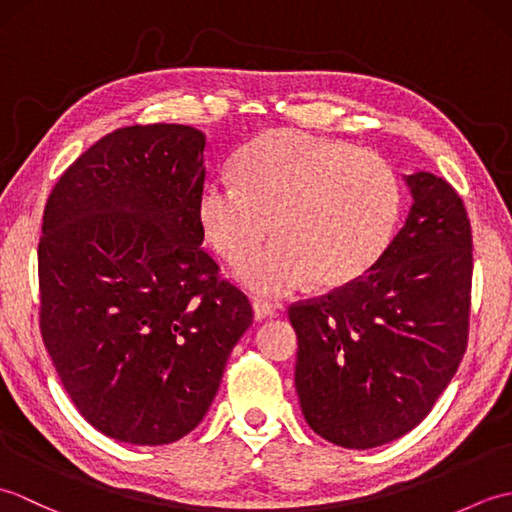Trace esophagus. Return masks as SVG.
I'll list each match as a JSON object with an SVG mask.
<instances>
[{
  "label": "esophagus",
  "mask_w": 512,
  "mask_h": 512,
  "mask_svg": "<svg viewBox=\"0 0 512 512\" xmlns=\"http://www.w3.org/2000/svg\"><path fill=\"white\" fill-rule=\"evenodd\" d=\"M253 310H255V319H257V321L268 319V317H275V314H277V306H275V303L264 301V299H255V301H253Z\"/></svg>",
  "instance_id": "esophagus-1"
}]
</instances>
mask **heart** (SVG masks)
Masks as SVG:
<instances>
[{
    "instance_id": "b5f03b06",
    "label": "heart",
    "mask_w": 512,
    "mask_h": 512,
    "mask_svg": "<svg viewBox=\"0 0 512 512\" xmlns=\"http://www.w3.org/2000/svg\"><path fill=\"white\" fill-rule=\"evenodd\" d=\"M398 213L400 184L383 156L297 129L257 138L239 158V180H206L198 198L202 231L231 264L274 222L278 242L239 270L248 290L270 297L358 279L385 253Z\"/></svg>"
}]
</instances>
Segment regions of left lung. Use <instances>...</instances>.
<instances>
[{
  "instance_id": "1",
  "label": "left lung",
  "mask_w": 512,
  "mask_h": 512,
  "mask_svg": "<svg viewBox=\"0 0 512 512\" xmlns=\"http://www.w3.org/2000/svg\"><path fill=\"white\" fill-rule=\"evenodd\" d=\"M405 226L367 273L288 308L310 429L343 449L405 436L436 405L469 343L473 235L447 180L407 176Z\"/></svg>"
}]
</instances>
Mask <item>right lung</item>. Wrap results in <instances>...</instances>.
<instances>
[{"mask_svg":"<svg viewBox=\"0 0 512 512\" xmlns=\"http://www.w3.org/2000/svg\"><path fill=\"white\" fill-rule=\"evenodd\" d=\"M200 129H114L63 171L39 237V330L81 416L158 447L198 427L253 306L202 244Z\"/></svg>","mask_w":512,"mask_h":512,"instance_id":"add662e5","label":"right lung"}]
</instances>
